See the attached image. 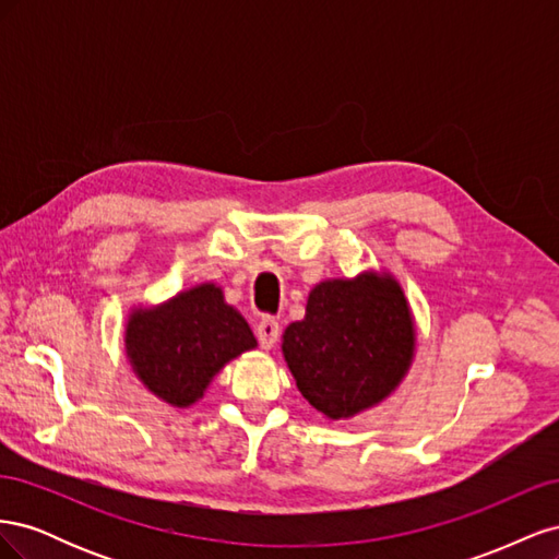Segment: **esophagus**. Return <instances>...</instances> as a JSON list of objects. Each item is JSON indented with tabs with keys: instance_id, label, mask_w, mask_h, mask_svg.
Returning <instances> with one entry per match:
<instances>
[{
	"instance_id": "34e87169",
	"label": "esophagus",
	"mask_w": 559,
	"mask_h": 559,
	"mask_svg": "<svg viewBox=\"0 0 559 559\" xmlns=\"http://www.w3.org/2000/svg\"><path fill=\"white\" fill-rule=\"evenodd\" d=\"M280 321H275L273 317H263L261 321H259V326H257V335H259V343H261V347L263 349H273L275 347V343H277V337H280Z\"/></svg>"
}]
</instances>
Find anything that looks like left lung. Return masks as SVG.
Segmentation results:
<instances>
[{
	"label": "left lung",
	"instance_id": "left-lung-1",
	"mask_svg": "<svg viewBox=\"0 0 559 559\" xmlns=\"http://www.w3.org/2000/svg\"><path fill=\"white\" fill-rule=\"evenodd\" d=\"M411 302L389 270L312 286L306 317L282 333L298 392L326 419H349L392 396L415 359Z\"/></svg>",
	"mask_w": 559,
	"mask_h": 559
}]
</instances>
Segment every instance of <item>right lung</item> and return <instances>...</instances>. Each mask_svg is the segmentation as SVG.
Listing matches in <instances>:
<instances>
[{
	"mask_svg": "<svg viewBox=\"0 0 559 559\" xmlns=\"http://www.w3.org/2000/svg\"><path fill=\"white\" fill-rule=\"evenodd\" d=\"M123 343L132 373L179 411L205 396L226 364L257 349L247 319L214 282L195 284L158 306L130 308Z\"/></svg>",
	"mask_w": 559,
	"mask_h": 559,
	"instance_id": "add662e5",
	"label": "right lung"
}]
</instances>
